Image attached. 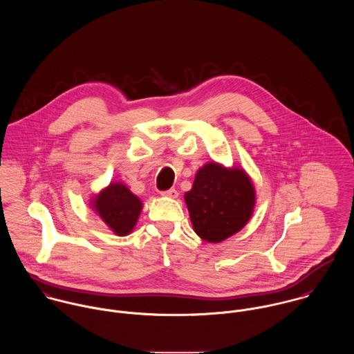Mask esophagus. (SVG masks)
<instances>
[{"label": "esophagus", "instance_id": "obj_1", "mask_svg": "<svg viewBox=\"0 0 354 354\" xmlns=\"http://www.w3.org/2000/svg\"><path fill=\"white\" fill-rule=\"evenodd\" d=\"M160 195H162V196H166V198H171V199H176V198L178 196V192H177L174 188H171V189H167V191H163V192H160Z\"/></svg>", "mask_w": 354, "mask_h": 354}]
</instances>
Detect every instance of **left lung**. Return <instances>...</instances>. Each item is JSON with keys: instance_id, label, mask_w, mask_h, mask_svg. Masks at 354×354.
I'll list each match as a JSON object with an SVG mask.
<instances>
[{"instance_id": "left-lung-1", "label": "left lung", "mask_w": 354, "mask_h": 354, "mask_svg": "<svg viewBox=\"0 0 354 354\" xmlns=\"http://www.w3.org/2000/svg\"><path fill=\"white\" fill-rule=\"evenodd\" d=\"M184 199L196 234L204 241L221 243L240 232L252 216L254 188L243 169L209 162L198 170Z\"/></svg>"}]
</instances>
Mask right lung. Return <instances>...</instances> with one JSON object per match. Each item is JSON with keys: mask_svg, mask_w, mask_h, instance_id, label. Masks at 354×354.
I'll return each instance as SVG.
<instances>
[{"mask_svg": "<svg viewBox=\"0 0 354 354\" xmlns=\"http://www.w3.org/2000/svg\"><path fill=\"white\" fill-rule=\"evenodd\" d=\"M93 207L117 236H127L133 230L143 204L124 184L113 183L94 198Z\"/></svg>", "mask_w": 354, "mask_h": 354, "instance_id": "add662e5", "label": "right lung"}]
</instances>
